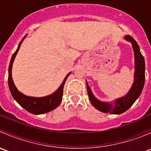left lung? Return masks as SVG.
Wrapping results in <instances>:
<instances>
[{"instance_id":"1","label":"left lung","mask_w":151,"mask_h":151,"mask_svg":"<svg viewBox=\"0 0 151 151\" xmlns=\"http://www.w3.org/2000/svg\"><path fill=\"white\" fill-rule=\"evenodd\" d=\"M125 39L132 43L134 52V82L130 91L125 96L121 99H118L115 101V105L113 106L112 104L101 102V101L96 99L94 97V96L93 95L91 88L88 86V84L86 82L87 91H88V97H89L91 104L98 110L104 112V113L121 114L123 112H126L128 109H129L132 106V105L134 103L137 99L139 96L142 91L143 87H144L145 80V64L144 57L141 54L139 45L132 36H126Z\"/></svg>"}]
</instances>
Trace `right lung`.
<instances>
[{"instance_id":"right-lung-1","label":"right lung","mask_w":151,"mask_h":151,"mask_svg":"<svg viewBox=\"0 0 151 151\" xmlns=\"http://www.w3.org/2000/svg\"><path fill=\"white\" fill-rule=\"evenodd\" d=\"M24 38L19 42V45H18V48L17 49V50L13 54L12 58H11L9 67V88L10 92L13 98L16 100L18 104L20 105L21 106H22L24 109H26L28 112L32 114H34V115L47 113V112H50V111L53 110L56 107H58L59 104H60V102H61L63 93V87H64L66 79L68 78V77L71 73H68L67 74L60 88L52 95L47 96L45 97H42V98H36V97L27 96L24 95L23 93L19 92L17 89L14 84L13 80H12V68L15 56H16L17 52L19 51V47H20Z\"/></svg>"}]
</instances>
